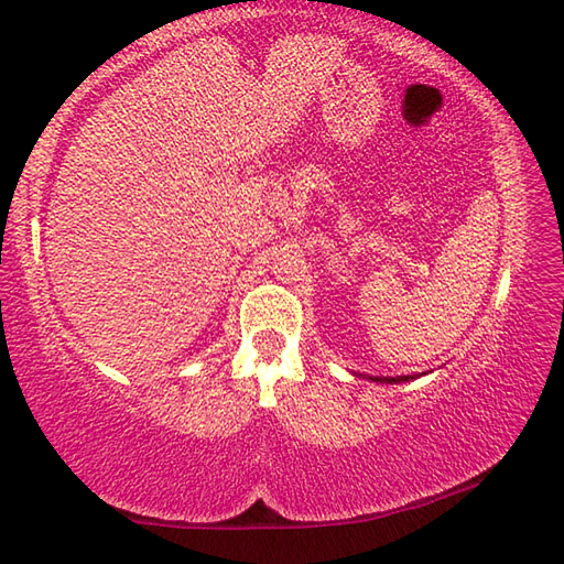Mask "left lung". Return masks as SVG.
Masks as SVG:
<instances>
[{
	"instance_id": "8db88e82",
	"label": "left lung",
	"mask_w": 564,
	"mask_h": 564,
	"mask_svg": "<svg viewBox=\"0 0 564 564\" xmlns=\"http://www.w3.org/2000/svg\"><path fill=\"white\" fill-rule=\"evenodd\" d=\"M416 376H397V378H373L376 382H406V380H414Z\"/></svg>"
}]
</instances>
